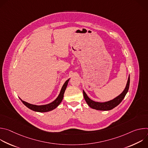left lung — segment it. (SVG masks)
I'll return each mask as SVG.
<instances>
[{
    "mask_svg": "<svg viewBox=\"0 0 148 148\" xmlns=\"http://www.w3.org/2000/svg\"><path fill=\"white\" fill-rule=\"evenodd\" d=\"M130 77L129 76L127 83H126V86L125 87V90L123 91V92L114 99L107 102H99L94 101L87 96L85 91L83 90L84 97L86 102L87 103V104L89 105V107H91V108L95 109L97 110H100V111H109L116 107L117 105H118L123 100L126 93H127L128 91L129 87H130Z\"/></svg>",
    "mask_w": 148,
    "mask_h": 148,
    "instance_id": "left-lung-1",
    "label": "left lung"
}]
</instances>
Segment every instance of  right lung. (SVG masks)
I'll return each mask as SVG.
<instances>
[{
    "label": "right lung",
    "mask_w": 148,
    "mask_h": 148,
    "mask_svg": "<svg viewBox=\"0 0 148 148\" xmlns=\"http://www.w3.org/2000/svg\"><path fill=\"white\" fill-rule=\"evenodd\" d=\"M69 79H67L65 83L64 84V85L62 86L61 90L60 91V92L58 95V96L57 97V98L52 102L46 104V105H33V104H31L27 102H25L24 101H23L22 99H21V98H20V99L22 101V102L23 103V104L29 108V109L36 111V112H49L50 111L54 109H55L56 108H57L59 104L61 102L63 97H64V94L65 92V90L67 88L68 82L69 81Z\"/></svg>",
    "instance_id": "obj_1"
}]
</instances>
